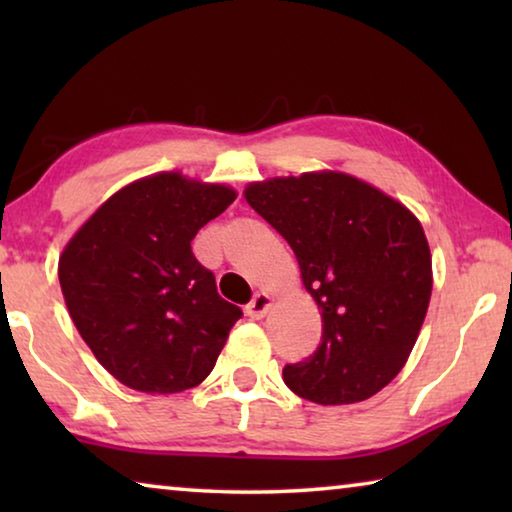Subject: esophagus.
Here are the masks:
<instances>
[{
	"label": "esophagus",
	"instance_id": "obj_1",
	"mask_svg": "<svg viewBox=\"0 0 512 512\" xmlns=\"http://www.w3.org/2000/svg\"><path fill=\"white\" fill-rule=\"evenodd\" d=\"M271 307H273V298L268 296L266 291H262V293H257V296L253 298V302H250V305L246 307V314L250 318L259 320V318H264L268 311H271Z\"/></svg>",
	"mask_w": 512,
	"mask_h": 512
}]
</instances>
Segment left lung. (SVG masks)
<instances>
[{
  "instance_id": "left-lung-1",
  "label": "left lung",
  "mask_w": 512,
  "mask_h": 512,
  "mask_svg": "<svg viewBox=\"0 0 512 512\" xmlns=\"http://www.w3.org/2000/svg\"><path fill=\"white\" fill-rule=\"evenodd\" d=\"M244 198L287 239L323 318L316 352L284 368V384L323 406L377 395L409 361L429 309L431 250L418 216L332 169L257 180Z\"/></svg>"
}]
</instances>
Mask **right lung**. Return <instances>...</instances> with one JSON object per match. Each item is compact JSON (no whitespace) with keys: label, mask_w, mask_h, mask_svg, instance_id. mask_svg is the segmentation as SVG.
<instances>
[{"label":"right lung","mask_w":512,"mask_h":512,"mask_svg":"<svg viewBox=\"0 0 512 512\" xmlns=\"http://www.w3.org/2000/svg\"><path fill=\"white\" fill-rule=\"evenodd\" d=\"M237 198L180 171L133 180L103 201L58 259L81 339L133 391L171 395L210 375L241 309L216 293L192 239Z\"/></svg>","instance_id":"obj_1"}]
</instances>
